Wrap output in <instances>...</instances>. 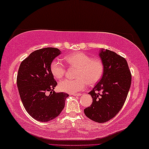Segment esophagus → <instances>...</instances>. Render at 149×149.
<instances>
[{"mask_svg": "<svg viewBox=\"0 0 149 149\" xmlns=\"http://www.w3.org/2000/svg\"><path fill=\"white\" fill-rule=\"evenodd\" d=\"M71 95H73V96H79V95H81V93H72V94H70Z\"/></svg>", "mask_w": 149, "mask_h": 149, "instance_id": "obj_1", "label": "esophagus"}]
</instances>
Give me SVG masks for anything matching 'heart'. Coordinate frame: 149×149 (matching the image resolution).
I'll list each match as a JSON object with an SVG mask.
<instances>
[{
	"label": "heart",
	"instance_id": "heart-1",
	"mask_svg": "<svg viewBox=\"0 0 149 149\" xmlns=\"http://www.w3.org/2000/svg\"><path fill=\"white\" fill-rule=\"evenodd\" d=\"M64 61L70 66L78 67L76 79H65L59 83V89L68 93H77L86 88L87 85L96 84L102 78L104 65L102 61L92 58L83 52L74 53L64 58ZM51 71L57 79H62L66 74V66L62 60L55 59L51 64Z\"/></svg>",
	"mask_w": 149,
	"mask_h": 149
}]
</instances>
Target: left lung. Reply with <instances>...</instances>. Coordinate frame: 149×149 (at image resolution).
<instances>
[{"instance_id":"8db88e82","label":"left lung","mask_w":149,"mask_h":149,"mask_svg":"<svg viewBox=\"0 0 149 149\" xmlns=\"http://www.w3.org/2000/svg\"><path fill=\"white\" fill-rule=\"evenodd\" d=\"M100 57L104 65L102 78L89 93L93 99L84 109L85 115L97 123H104L121 111L132 83V74L127 61L115 52L101 50Z\"/></svg>"}]
</instances>
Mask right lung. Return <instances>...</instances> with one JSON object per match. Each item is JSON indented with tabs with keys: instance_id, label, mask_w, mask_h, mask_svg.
<instances>
[{
	"instance_id": "1",
	"label": "right lung",
	"mask_w": 149,
	"mask_h": 149,
	"mask_svg": "<svg viewBox=\"0 0 149 149\" xmlns=\"http://www.w3.org/2000/svg\"><path fill=\"white\" fill-rule=\"evenodd\" d=\"M60 54L58 48L47 47L31 53L20 64L17 85L27 113L38 121L47 122L60 115L68 96L54 91L57 85L51 71L52 61ZM49 92V96L46 93Z\"/></svg>"
}]
</instances>
